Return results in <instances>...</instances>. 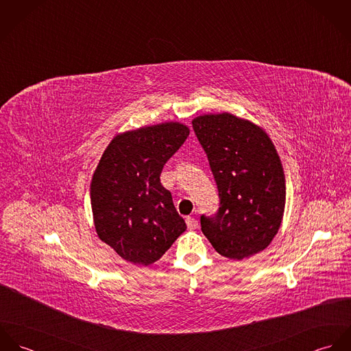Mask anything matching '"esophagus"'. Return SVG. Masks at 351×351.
<instances>
[{"instance_id":"esophagus-1","label":"esophagus","mask_w":351,"mask_h":351,"mask_svg":"<svg viewBox=\"0 0 351 351\" xmlns=\"http://www.w3.org/2000/svg\"><path fill=\"white\" fill-rule=\"evenodd\" d=\"M186 226H188L189 230H196L199 227V221L193 216H188L186 217Z\"/></svg>"}]
</instances>
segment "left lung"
Here are the masks:
<instances>
[{"label": "left lung", "instance_id": "left-lung-1", "mask_svg": "<svg viewBox=\"0 0 351 351\" xmlns=\"http://www.w3.org/2000/svg\"><path fill=\"white\" fill-rule=\"evenodd\" d=\"M192 124L220 200L215 215H201L202 234L230 259L266 249L285 209V177L274 145L263 130L231 113L204 114Z\"/></svg>", "mask_w": 351, "mask_h": 351}]
</instances>
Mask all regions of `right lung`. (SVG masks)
<instances>
[{
	"label": "right lung",
	"mask_w": 351,
	"mask_h": 351,
	"mask_svg": "<svg viewBox=\"0 0 351 351\" xmlns=\"http://www.w3.org/2000/svg\"><path fill=\"white\" fill-rule=\"evenodd\" d=\"M188 136L180 123L156 124L117 135L104 151L90 185L95 227L123 259L151 265L186 230L159 177Z\"/></svg>",
	"instance_id": "add662e5"
}]
</instances>
